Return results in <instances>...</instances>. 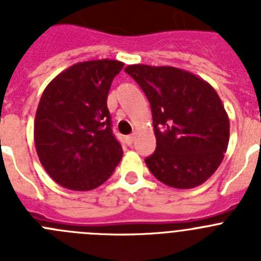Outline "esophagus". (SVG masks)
Here are the masks:
<instances>
[{"label": "esophagus", "mask_w": 261, "mask_h": 261, "mask_svg": "<svg viewBox=\"0 0 261 261\" xmlns=\"http://www.w3.org/2000/svg\"><path fill=\"white\" fill-rule=\"evenodd\" d=\"M126 140H128V144H129V145H132L133 142H135V140H136V135H135V133H133V135L129 136V137L126 138Z\"/></svg>", "instance_id": "obj_1"}]
</instances>
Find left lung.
<instances>
[{
  "mask_svg": "<svg viewBox=\"0 0 261 261\" xmlns=\"http://www.w3.org/2000/svg\"><path fill=\"white\" fill-rule=\"evenodd\" d=\"M124 70L150 103L156 147L145 162L151 174L179 190L208 180L220 167L230 137L229 116L216 90L174 66L136 64Z\"/></svg>",
  "mask_w": 261,
  "mask_h": 261,
  "instance_id": "1",
  "label": "left lung"
}]
</instances>
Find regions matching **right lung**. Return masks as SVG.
<instances>
[{"label": "right lung", "mask_w": 261, "mask_h": 261, "mask_svg": "<svg viewBox=\"0 0 261 261\" xmlns=\"http://www.w3.org/2000/svg\"><path fill=\"white\" fill-rule=\"evenodd\" d=\"M123 66L108 59L78 62L53 78L41 95L34 123L36 153L64 188L94 190L123 156L107 108L111 84Z\"/></svg>", "instance_id": "right-lung-1"}]
</instances>
